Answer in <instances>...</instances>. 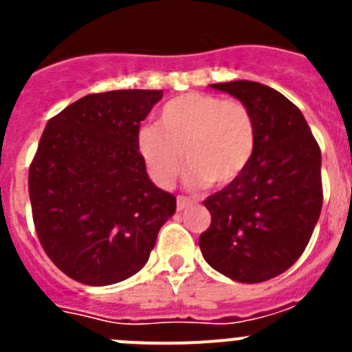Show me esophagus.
<instances>
[{
    "label": "esophagus",
    "instance_id": "obj_1",
    "mask_svg": "<svg viewBox=\"0 0 352 352\" xmlns=\"http://www.w3.org/2000/svg\"><path fill=\"white\" fill-rule=\"evenodd\" d=\"M192 204V201L188 197H185V195H178V199H176V208H178V211H183L185 208H188Z\"/></svg>",
    "mask_w": 352,
    "mask_h": 352
}]
</instances>
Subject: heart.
<instances>
[{"mask_svg":"<svg viewBox=\"0 0 352 352\" xmlns=\"http://www.w3.org/2000/svg\"><path fill=\"white\" fill-rule=\"evenodd\" d=\"M256 149L250 109L236 98L183 93L162 105L158 126H142L139 151L160 186L178 179L185 157L188 183L227 186L243 174Z\"/></svg>","mask_w":352,"mask_h":352,"instance_id":"heart-1","label":"heart"}]
</instances>
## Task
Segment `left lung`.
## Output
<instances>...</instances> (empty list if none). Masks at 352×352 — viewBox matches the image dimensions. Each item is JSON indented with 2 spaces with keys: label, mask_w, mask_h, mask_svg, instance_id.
<instances>
[{
  "label": "left lung",
  "mask_w": 352,
  "mask_h": 352,
  "mask_svg": "<svg viewBox=\"0 0 352 352\" xmlns=\"http://www.w3.org/2000/svg\"><path fill=\"white\" fill-rule=\"evenodd\" d=\"M250 109L256 149L236 182L204 201L211 223L199 247L211 268L243 284L300 259L322 208L321 148L300 109L254 80L211 84Z\"/></svg>",
  "instance_id": "left-lung-1"
}]
</instances>
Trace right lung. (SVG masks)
Listing matches in <instances>:
<instances>
[{"instance_id":"right-lung-1","label":"right lung","mask_w":352,"mask_h":352,"mask_svg":"<svg viewBox=\"0 0 352 352\" xmlns=\"http://www.w3.org/2000/svg\"><path fill=\"white\" fill-rule=\"evenodd\" d=\"M158 89L91 93L51 118L28 188L40 245L74 280L111 285L148 263L176 197L149 182L139 129Z\"/></svg>"}]
</instances>
